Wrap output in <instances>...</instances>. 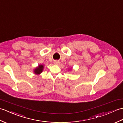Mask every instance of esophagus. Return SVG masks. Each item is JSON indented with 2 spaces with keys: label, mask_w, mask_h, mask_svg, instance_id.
I'll list each match as a JSON object with an SVG mask.
<instances>
[{
  "label": "esophagus",
  "mask_w": 123,
  "mask_h": 123,
  "mask_svg": "<svg viewBox=\"0 0 123 123\" xmlns=\"http://www.w3.org/2000/svg\"><path fill=\"white\" fill-rule=\"evenodd\" d=\"M54 64H56V65H58L59 64V62L58 61H55L54 62Z\"/></svg>",
  "instance_id": "34e87169"
}]
</instances>
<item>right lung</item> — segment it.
Returning <instances> with one entry per match:
<instances>
[{
	"label": "right lung",
	"mask_w": 123,
	"mask_h": 123,
	"mask_svg": "<svg viewBox=\"0 0 123 123\" xmlns=\"http://www.w3.org/2000/svg\"><path fill=\"white\" fill-rule=\"evenodd\" d=\"M43 68V65H39V66L37 67L35 69L34 72L35 74H40L42 72Z\"/></svg>",
	"instance_id": "obj_1"
}]
</instances>
